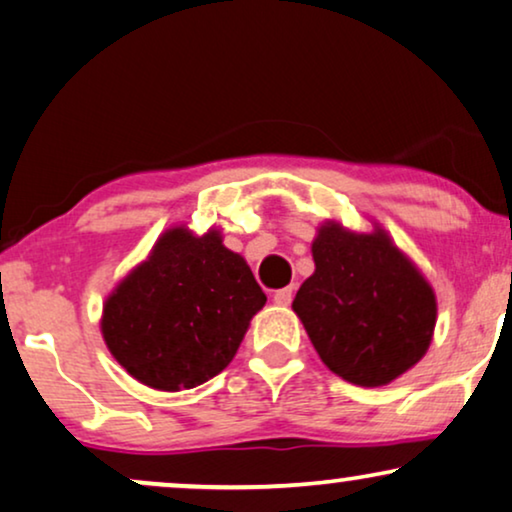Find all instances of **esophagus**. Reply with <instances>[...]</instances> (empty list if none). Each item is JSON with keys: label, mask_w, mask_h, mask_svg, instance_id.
Returning <instances> with one entry per match:
<instances>
[{"label": "esophagus", "mask_w": 512, "mask_h": 512, "mask_svg": "<svg viewBox=\"0 0 512 512\" xmlns=\"http://www.w3.org/2000/svg\"><path fill=\"white\" fill-rule=\"evenodd\" d=\"M292 295H295V288H292V285H288V288H281V290L274 292V302L278 306H288L292 302Z\"/></svg>", "instance_id": "esophagus-1"}]
</instances>
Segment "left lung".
Returning <instances> with one entry per match:
<instances>
[{
  "instance_id": "left-lung-1",
  "label": "left lung",
  "mask_w": 512,
  "mask_h": 512,
  "mask_svg": "<svg viewBox=\"0 0 512 512\" xmlns=\"http://www.w3.org/2000/svg\"><path fill=\"white\" fill-rule=\"evenodd\" d=\"M316 271L292 309L313 349L339 377L386 386L424 358L433 339L435 295L381 227L356 234L325 222L311 245Z\"/></svg>"
}]
</instances>
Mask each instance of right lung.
I'll return each mask as SVG.
<instances>
[{
  "instance_id": "obj_1",
  "label": "right lung",
  "mask_w": 512,
  "mask_h": 512,
  "mask_svg": "<svg viewBox=\"0 0 512 512\" xmlns=\"http://www.w3.org/2000/svg\"><path fill=\"white\" fill-rule=\"evenodd\" d=\"M267 302L241 255L217 229L163 234L102 306L109 353L149 388L182 391L213 379L236 356Z\"/></svg>"
}]
</instances>
